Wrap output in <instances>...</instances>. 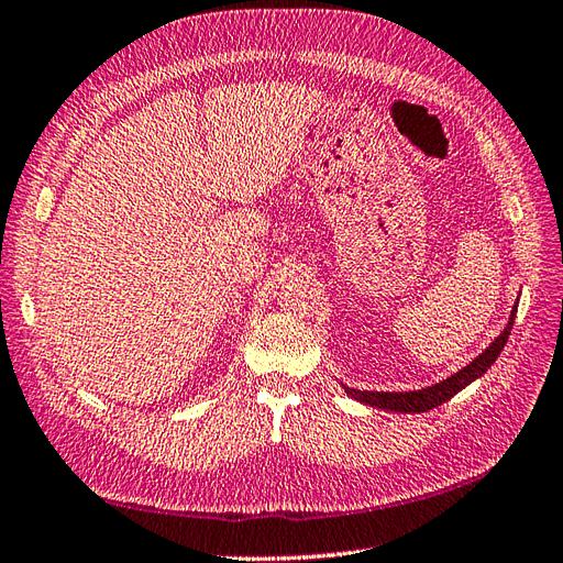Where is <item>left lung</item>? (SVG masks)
I'll use <instances>...</instances> for the list:
<instances>
[{"label": "left lung", "instance_id": "8db88e82", "mask_svg": "<svg viewBox=\"0 0 563 563\" xmlns=\"http://www.w3.org/2000/svg\"><path fill=\"white\" fill-rule=\"evenodd\" d=\"M517 303H519V299H517ZM517 303L512 306V313H510V320H507V324H505V330L492 341V346H486L473 362H470V365H465L456 374H451L449 378H442L440 384H432V386L421 388V390H405V393L355 390V388L343 386V393L353 397V400L362 402V405L386 409V411H400V413H421V411H430L434 407L449 402L453 395L461 393L465 386L473 384V380H477L482 374H486V369H492L496 357L505 349L507 336H510V330L515 324V316H517Z\"/></svg>", "mask_w": 563, "mask_h": 563}]
</instances>
